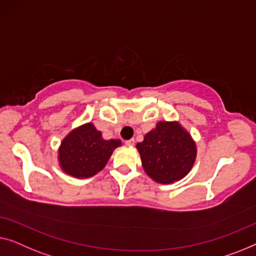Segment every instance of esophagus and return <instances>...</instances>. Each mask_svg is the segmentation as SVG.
<instances>
[{"instance_id": "34e87169", "label": "esophagus", "mask_w": 256, "mask_h": 256, "mask_svg": "<svg viewBox=\"0 0 256 256\" xmlns=\"http://www.w3.org/2000/svg\"><path fill=\"white\" fill-rule=\"evenodd\" d=\"M125 145H128V146H133V145H134V139L126 140V142H125Z\"/></svg>"}]
</instances>
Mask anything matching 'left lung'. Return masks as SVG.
Returning a JSON list of instances; mask_svg holds the SVG:
<instances>
[{
  "mask_svg": "<svg viewBox=\"0 0 256 256\" xmlns=\"http://www.w3.org/2000/svg\"><path fill=\"white\" fill-rule=\"evenodd\" d=\"M142 167L154 181L172 183L188 174L196 158L192 136L178 123L160 122L136 144Z\"/></svg>",
  "mask_w": 256,
  "mask_h": 256,
  "instance_id": "obj_1",
  "label": "left lung"
}]
</instances>
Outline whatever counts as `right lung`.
<instances>
[{
  "label": "right lung",
  "instance_id": "1",
  "mask_svg": "<svg viewBox=\"0 0 256 256\" xmlns=\"http://www.w3.org/2000/svg\"><path fill=\"white\" fill-rule=\"evenodd\" d=\"M120 140H104L92 124L72 131L59 150L61 168L75 178H90L102 170Z\"/></svg>",
  "mask_w": 256,
  "mask_h": 256
}]
</instances>
